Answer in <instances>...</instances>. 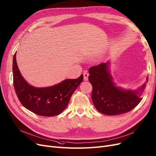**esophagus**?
Returning <instances> with one entry per match:
<instances>
[{
  "label": "esophagus",
  "mask_w": 156,
  "mask_h": 156,
  "mask_svg": "<svg viewBox=\"0 0 156 156\" xmlns=\"http://www.w3.org/2000/svg\"><path fill=\"white\" fill-rule=\"evenodd\" d=\"M83 76H84V80H88V76H89V73L87 72L86 71H84L83 73Z\"/></svg>",
  "instance_id": "obj_1"
}]
</instances>
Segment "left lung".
<instances>
[{
    "label": "left lung",
    "mask_w": 156,
    "mask_h": 156,
    "mask_svg": "<svg viewBox=\"0 0 156 156\" xmlns=\"http://www.w3.org/2000/svg\"><path fill=\"white\" fill-rule=\"evenodd\" d=\"M110 61L92 66L88 79L93 87L91 99L95 108L106 115H116L134 109L142 100L146 83L136 90H125L113 82L109 70ZM148 77H147L148 83Z\"/></svg>",
    "instance_id": "obj_1"
}]
</instances>
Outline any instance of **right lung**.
I'll use <instances>...</instances> for the list:
<instances>
[{"mask_svg":"<svg viewBox=\"0 0 156 156\" xmlns=\"http://www.w3.org/2000/svg\"><path fill=\"white\" fill-rule=\"evenodd\" d=\"M13 85L16 94L23 106L43 116H54L61 113L70 99L82 83L83 75L75 79H65L52 86L36 88L24 79L18 69L16 53L13 60Z\"/></svg>","mask_w":156,"mask_h":156,"instance_id":"1","label":"right lung"}]
</instances>
